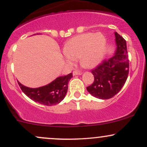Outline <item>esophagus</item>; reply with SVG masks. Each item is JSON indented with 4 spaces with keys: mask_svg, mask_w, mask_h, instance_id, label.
Listing matches in <instances>:
<instances>
[{
    "mask_svg": "<svg viewBox=\"0 0 147 147\" xmlns=\"http://www.w3.org/2000/svg\"><path fill=\"white\" fill-rule=\"evenodd\" d=\"M72 74H73V75H81L82 74V72L79 71V70H75V71H73V72H72Z\"/></svg>",
    "mask_w": 147,
    "mask_h": 147,
    "instance_id": "esophagus-1",
    "label": "esophagus"
}]
</instances>
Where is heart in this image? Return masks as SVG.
Wrapping results in <instances>:
<instances>
[{
    "label": "heart",
    "mask_w": 147,
    "mask_h": 147,
    "mask_svg": "<svg viewBox=\"0 0 147 147\" xmlns=\"http://www.w3.org/2000/svg\"><path fill=\"white\" fill-rule=\"evenodd\" d=\"M106 48V38L101 33H85L76 36L64 47L65 59L69 63L80 58L81 65L92 68L100 63Z\"/></svg>",
    "instance_id": "heart-1"
}]
</instances>
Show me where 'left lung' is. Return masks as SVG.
Returning a JSON list of instances; mask_svg holds the SVG:
<instances>
[{"label":"left lung","mask_w":147,"mask_h":147,"mask_svg":"<svg viewBox=\"0 0 147 147\" xmlns=\"http://www.w3.org/2000/svg\"><path fill=\"white\" fill-rule=\"evenodd\" d=\"M115 36L117 44L115 54L91 70L94 82L86 88L90 95L99 99H110L117 94L129 75V60L126 40L117 32Z\"/></svg>","instance_id":"left-lung-1"}]
</instances>
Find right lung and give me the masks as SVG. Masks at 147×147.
Returning a JSON list of instances; mask_svg holds the SVG:
<instances>
[{
    "instance_id": "add662e5",
    "label": "right lung",
    "mask_w": 147,
    "mask_h": 147,
    "mask_svg": "<svg viewBox=\"0 0 147 147\" xmlns=\"http://www.w3.org/2000/svg\"><path fill=\"white\" fill-rule=\"evenodd\" d=\"M72 77V73L62 76L44 86L31 88L22 85L18 82V85L23 92L34 102L43 105H56L64 99L68 91V84Z\"/></svg>"
}]
</instances>
